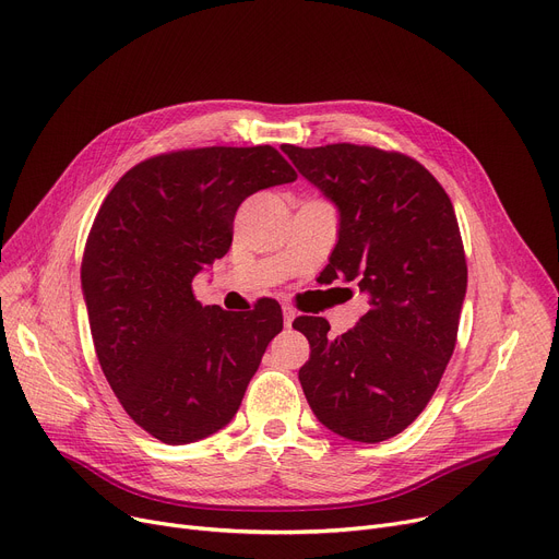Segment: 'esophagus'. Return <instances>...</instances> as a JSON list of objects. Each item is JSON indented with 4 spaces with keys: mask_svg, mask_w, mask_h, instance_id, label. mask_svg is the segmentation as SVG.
<instances>
[{
    "mask_svg": "<svg viewBox=\"0 0 559 559\" xmlns=\"http://www.w3.org/2000/svg\"><path fill=\"white\" fill-rule=\"evenodd\" d=\"M295 317H297V310L292 308V306H283V319H285V326L289 329L292 326V321H295Z\"/></svg>",
    "mask_w": 559,
    "mask_h": 559,
    "instance_id": "34e87169",
    "label": "esophagus"
}]
</instances>
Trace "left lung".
<instances>
[{
    "label": "left lung",
    "instance_id": "obj_1",
    "mask_svg": "<svg viewBox=\"0 0 559 559\" xmlns=\"http://www.w3.org/2000/svg\"><path fill=\"white\" fill-rule=\"evenodd\" d=\"M281 150L340 211L326 281H354L369 312L340 337L324 317H297L310 342L299 369L314 417L354 442L405 430L453 356L466 258L453 203L415 158L367 144Z\"/></svg>",
    "mask_w": 559,
    "mask_h": 559
}]
</instances>
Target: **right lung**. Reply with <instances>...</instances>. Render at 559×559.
<instances>
[{"instance_id": "add662e5", "label": "right lung", "mask_w": 559, "mask_h": 559, "mask_svg": "<svg viewBox=\"0 0 559 559\" xmlns=\"http://www.w3.org/2000/svg\"><path fill=\"white\" fill-rule=\"evenodd\" d=\"M295 179L270 144L203 146L138 163L104 199L81 262L91 333L110 390L160 442L224 428L283 331L274 299L240 317L201 306L192 278L228 251L247 197Z\"/></svg>"}]
</instances>
